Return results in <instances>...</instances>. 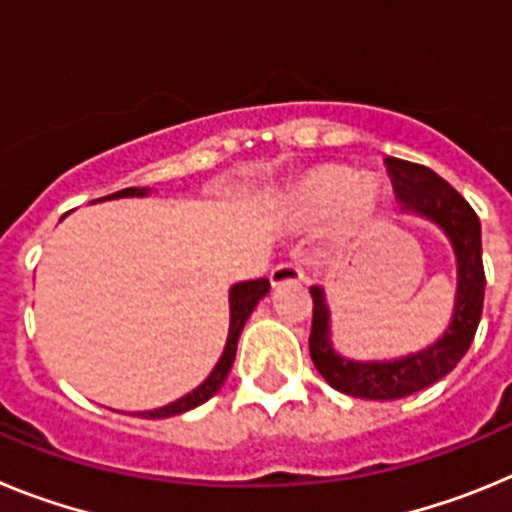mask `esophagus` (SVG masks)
<instances>
[{
	"instance_id": "34e87169",
	"label": "esophagus",
	"mask_w": 512,
	"mask_h": 512,
	"mask_svg": "<svg viewBox=\"0 0 512 512\" xmlns=\"http://www.w3.org/2000/svg\"><path fill=\"white\" fill-rule=\"evenodd\" d=\"M271 279V287H279V284H297V282H305V271H302L300 264H279L271 269L269 274Z\"/></svg>"
}]
</instances>
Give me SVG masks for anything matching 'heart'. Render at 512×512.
Here are the masks:
<instances>
[{"mask_svg": "<svg viewBox=\"0 0 512 512\" xmlns=\"http://www.w3.org/2000/svg\"><path fill=\"white\" fill-rule=\"evenodd\" d=\"M379 207L374 176H356L346 166H315L297 182L292 210L302 225H318L330 217V241L359 238Z\"/></svg>", "mask_w": 512, "mask_h": 512, "instance_id": "1", "label": "heart"}]
</instances>
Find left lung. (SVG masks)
Masks as SVG:
<instances>
[{"label": "left lung", "mask_w": 512, "mask_h": 512, "mask_svg": "<svg viewBox=\"0 0 512 512\" xmlns=\"http://www.w3.org/2000/svg\"><path fill=\"white\" fill-rule=\"evenodd\" d=\"M384 166L402 212L423 217L449 238L456 259V297L449 328L431 346L400 359L354 361L338 354L333 346L325 289L318 284L310 287L312 364L333 390L361 400H400L446 377L472 346L485 302L482 228L477 212L436 171L392 156L384 158Z\"/></svg>", "instance_id": "8db88e82"}]
</instances>
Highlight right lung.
Wrapping results in <instances>:
<instances>
[{"label":"right lung","mask_w":512,"mask_h":512,"mask_svg":"<svg viewBox=\"0 0 512 512\" xmlns=\"http://www.w3.org/2000/svg\"><path fill=\"white\" fill-rule=\"evenodd\" d=\"M148 194H151V189L148 187H128V189H120V192L110 194V197H102V200H97V202L120 200V197H148ZM266 292H269V279H251V282L233 284V287H230V295H228V302H230L228 341H225L223 356L217 359V364H215V369L210 372V377H207L200 387H194L192 392H187L184 397H179V400L169 402V405H164V408L138 413V418H151V420L171 418V415H182V413H187V410L197 408V405H202V402L210 400V397L215 395L220 387H223L225 379H228V372H230V366H233L235 348H238V338H241L243 325H246V320L251 318L253 307L259 305V300H264Z\"/></svg>","instance_id":"obj_1"}]
</instances>
